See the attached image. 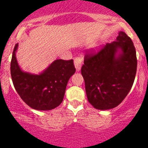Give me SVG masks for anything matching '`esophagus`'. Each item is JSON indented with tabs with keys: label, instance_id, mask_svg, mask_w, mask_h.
Segmentation results:
<instances>
[{
	"label": "esophagus",
	"instance_id": "obj_1",
	"mask_svg": "<svg viewBox=\"0 0 148 148\" xmlns=\"http://www.w3.org/2000/svg\"><path fill=\"white\" fill-rule=\"evenodd\" d=\"M83 59H84V56L82 55L77 56V57L74 59V66H75L76 70H77V71H79L80 69H81L82 65V63H83Z\"/></svg>",
	"mask_w": 148,
	"mask_h": 148
}]
</instances>
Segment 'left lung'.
<instances>
[{"instance_id":"1","label":"left lung","mask_w":148,"mask_h":148,"mask_svg":"<svg viewBox=\"0 0 148 148\" xmlns=\"http://www.w3.org/2000/svg\"><path fill=\"white\" fill-rule=\"evenodd\" d=\"M137 71L136 51L123 31L116 41L107 43L97 53L85 55L81 72L89 102L97 110H110L126 97Z\"/></svg>"}]
</instances>
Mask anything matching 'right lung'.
Wrapping results in <instances>:
<instances>
[{
  "mask_svg": "<svg viewBox=\"0 0 148 148\" xmlns=\"http://www.w3.org/2000/svg\"><path fill=\"white\" fill-rule=\"evenodd\" d=\"M16 44L10 62V74L16 92L23 102L36 110H51L62 102L70 77L75 73L73 59H56L43 72L31 74L18 64Z\"/></svg>",
  "mask_w": 148,
  "mask_h": 148,
  "instance_id": "right-lung-1",
  "label": "right lung"
}]
</instances>
